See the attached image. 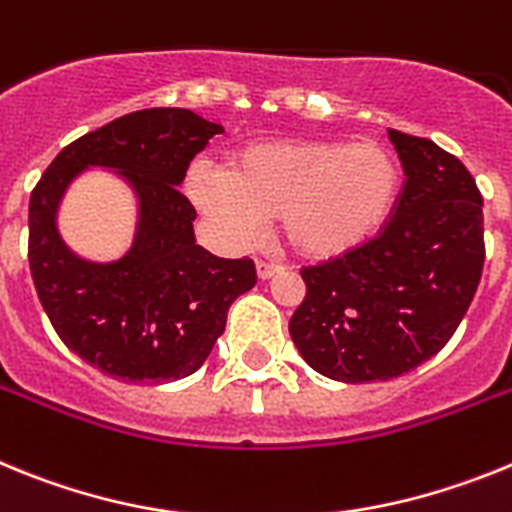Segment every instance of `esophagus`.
Returning a JSON list of instances; mask_svg holds the SVG:
<instances>
[{
	"mask_svg": "<svg viewBox=\"0 0 512 512\" xmlns=\"http://www.w3.org/2000/svg\"><path fill=\"white\" fill-rule=\"evenodd\" d=\"M255 268H257V278H260V281H270V278H275L278 273H283L281 265H275V262H262L260 260Z\"/></svg>",
	"mask_w": 512,
	"mask_h": 512,
	"instance_id": "esophagus-1",
	"label": "esophagus"
}]
</instances>
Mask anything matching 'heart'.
<instances>
[{"mask_svg":"<svg viewBox=\"0 0 512 512\" xmlns=\"http://www.w3.org/2000/svg\"><path fill=\"white\" fill-rule=\"evenodd\" d=\"M399 164L376 141L291 139L247 146L226 172L195 164L188 195L208 224L234 247H247L281 221L293 252L330 260L358 250L389 221Z\"/></svg>","mask_w":512,"mask_h":512,"instance_id":"heart-1","label":"heart"}]
</instances>
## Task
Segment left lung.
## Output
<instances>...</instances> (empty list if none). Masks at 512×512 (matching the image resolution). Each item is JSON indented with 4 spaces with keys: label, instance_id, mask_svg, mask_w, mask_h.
Masks as SVG:
<instances>
[{
    "label": "left lung",
    "instance_id": "obj_1",
    "mask_svg": "<svg viewBox=\"0 0 512 512\" xmlns=\"http://www.w3.org/2000/svg\"><path fill=\"white\" fill-rule=\"evenodd\" d=\"M404 170L394 216L358 250L304 268L288 332L306 363L345 384L397 379L451 340L484 265L482 195L459 159L389 128Z\"/></svg>",
    "mask_w": 512,
    "mask_h": 512
}]
</instances>
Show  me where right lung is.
I'll return each mask as SVG.
<instances>
[{"label":"right lung","instance_id":"1","mask_svg":"<svg viewBox=\"0 0 512 512\" xmlns=\"http://www.w3.org/2000/svg\"><path fill=\"white\" fill-rule=\"evenodd\" d=\"M221 131L185 108L128 113L61 149L30 195L38 299L66 348L113 379L164 384L195 373L229 306L257 283L252 260H224L195 244V208L177 190ZM87 169H108L137 201L132 247L108 263L77 256L58 231L65 190Z\"/></svg>","mask_w":512,"mask_h":512}]
</instances>
